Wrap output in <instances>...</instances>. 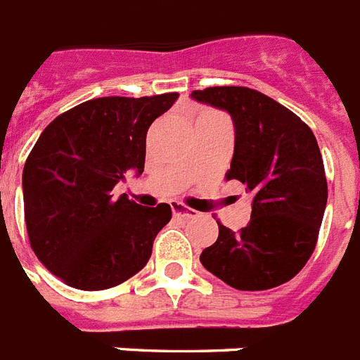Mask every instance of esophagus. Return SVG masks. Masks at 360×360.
<instances>
[{"instance_id": "34e87169", "label": "esophagus", "mask_w": 360, "mask_h": 360, "mask_svg": "<svg viewBox=\"0 0 360 360\" xmlns=\"http://www.w3.org/2000/svg\"><path fill=\"white\" fill-rule=\"evenodd\" d=\"M171 208H172V214L176 215V217H182V219H191V217H195L193 210L186 208V206L180 202H172Z\"/></svg>"}]
</instances>
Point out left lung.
<instances>
[{
    "instance_id": "1",
    "label": "left lung",
    "mask_w": 360,
    "mask_h": 360,
    "mask_svg": "<svg viewBox=\"0 0 360 360\" xmlns=\"http://www.w3.org/2000/svg\"><path fill=\"white\" fill-rule=\"evenodd\" d=\"M191 98L226 111L234 124L229 180L251 193V221L221 223L202 266L236 290H269L295 277L314 251L327 180L314 134L290 109L247 87H210Z\"/></svg>"
}]
</instances>
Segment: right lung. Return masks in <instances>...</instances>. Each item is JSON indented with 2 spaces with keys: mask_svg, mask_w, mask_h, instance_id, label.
<instances>
[{
  "mask_svg": "<svg viewBox=\"0 0 360 360\" xmlns=\"http://www.w3.org/2000/svg\"><path fill=\"white\" fill-rule=\"evenodd\" d=\"M176 98L89 100L51 120L34 143L22 174L30 243L72 288H111L146 266L171 206L145 208L113 197V188L126 172H143L146 131Z\"/></svg>",
  "mask_w": 360,
  "mask_h": 360,
  "instance_id": "1",
  "label": "right lung"
}]
</instances>
